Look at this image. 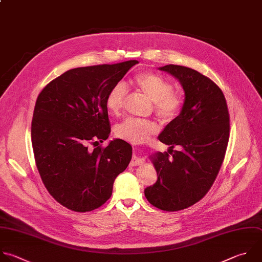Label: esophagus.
<instances>
[{
	"label": "esophagus",
	"instance_id": "34e87169",
	"mask_svg": "<svg viewBox=\"0 0 262 262\" xmlns=\"http://www.w3.org/2000/svg\"><path fill=\"white\" fill-rule=\"evenodd\" d=\"M143 162H144L143 158L138 157L137 155H134L133 158H132V160H130V165H132V166H138V165H141Z\"/></svg>",
	"mask_w": 262,
	"mask_h": 262
}]
</instances>
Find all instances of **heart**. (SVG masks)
Instances as JSON below:
<instances>
[{"mask_svg":"<svg viewBox=\"0 0 262 262\" xmlns=\"http://www.w3.org/2000/svg\"><path fill=\"white\" fill-rule=\"evenodd\" d=\"M133 85L145 94L152 102L154 112L164 121L177 119L184 108L182 94L172 91L170 81L159 74L145 72L138 74L132 81ZM126 89L122 83L115 84L106 97V107L111 114H118L125 102ZM158 130L157 124L148 119L129 117L115 127L117 138L133 144H140L148 140Z\"/></svg>","mask_w":262,"mask_h":262,"instance_id":"b5f03b06","label":"heart"}]
</instances>
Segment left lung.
<instances>
[{"instance_id": "1", "label": "left lung", "mask_w": 262, "mask_h": 262, "mask_svg": "<svg viewBox=\"0 0 262 262\" xmlns=\"http://www.w3.org/2000/svg\"><path fill=\"white\" fill-rule=\"evenodd\" d=\"M159 70L180 81L185 102L158 137L170 147L152 157L158 178L145 196L155 208L175 212L200 202L215 182L229 140V113L222 91L207 76L177 64ZM176 145L179 150H173Z\"/></svg>"}]
</instances>
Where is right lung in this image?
<instances>
[{"mask_svg":"<svg viewBox=\"0 0 262 262\" xmlns=\"http://www.w3.org/2000/svg\"><path fill=\"white\" fill-rule=\"evenodd\" d=\"M138 62L72 69L38 96L32 120L36 165L50 195L71 211L85 213L103 206L132 159V146L123 140L94 149L89 145L108 139L106 97Z\"/></svg>","mask_w":262,"mask_h":262,"instance_id":"right-lung-1","label":"right lung"}]
</instances>
